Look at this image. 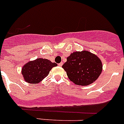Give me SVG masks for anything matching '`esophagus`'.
Wrapping results in <instances>:
<instances>
[{"label":"esophagus","instance_id":"34e87169","mask_svg":"<svg viewBox=\"0 0 124 124\" xmlns=\"http://www.w3.org/2000/svg\"><path fill=\"white\" fill-rule=\"evenodd\" d=\"M62 65H63V63H60L58 64V66H62Z\"/></svg>","mask_w":124,"mask_h":124}]
</instances>
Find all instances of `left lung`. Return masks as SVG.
Returning a JSON list of instances; mask_svg holds the SVG:
<instances>
[{
  "label": "left lung",
  "mask_w": 124,
  "mask_h": 124,
  "mask_svg": "<svg viewBox=\"0 0 124 124\" xmlns=\"http://www.w3.org/2000/svg\"><path fill=\"white\" fill-rule=\"evenodd\" d=\"M62 67L75 84L86 86L99 77L102 71V63L95 54L83 51L71 54Z\"/></svg>",
  "instance_id": "obj_1"
}]
</instances>
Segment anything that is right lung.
Listing matches in <instances>:
<instances>
[{
	"instance_id": "right-lung-1",
	"label": "right lung",
	"mask_w": 124,
	"mask_h": 124,
	"mask_svg": "<svg viewBox=\"0 0 124 124\" xmlns=\"http://www.w3.org/2000/svg\"><path fill=\"white\" fill-rule=\"evenodd\" d=\"M56 66V63H52L47 59L38 58L23 66L22 75L26 82L36 84L46 78L52 68Z\"/></svg>"
}]
</instances>
